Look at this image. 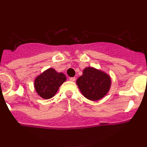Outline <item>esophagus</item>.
Returning <instances> with one entry per match:
<instances>
[{
    "mask_svg": "<svg viewBox=\"0 0 147 147\" xmlns=\"http://www.w3.org/2000/svg\"><path fill=\"white\" fill-rule=\"evenodd\" d=\"M69 79H70V81H71V82H75L76 79H75V77H70Z\"/></svg>",
    "mask_w": 147,
    "mask_h": 147,
    "instance_id": "esophagus-1",
    "label": "esophagus"
}]
</instances>
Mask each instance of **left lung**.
Wrapping results in <instances>:
<instances>
[{
    "label": "left lung",
    "instance_id": "1",
    "mask_svg": "<svg viewBox=\"0 0 147 147\" xmlns=\"http://www.w3.org/2000/svg\"><path fill=\"white\" fill-rule=\"evenodd\" d=\"M79 90L86 98L97 101L104 97L111 88L110 76L97 69L88 67L77 80Z\"/></svg>",
    "mask_w": 147,
    "mask_h": 147
}]
</instances>
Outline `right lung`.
<instances>
[{
  "mask_svg": "<svg viewBox=\"0 0 147 147\" xmlns=\"http://www.w3.org/2000/svg\"><path fill=\"white\" fill-rule=\"evenodd\" d=\"M65 80L66 77L63 73L49 68L35 79V90L42 98L50 99L57 93L59 88Z\"/></svg>",
  "mask_w": 147,
  "mask_h": 147,
  "instance_id": "add662e5",
  "label": "right lung"
}]
</instances>
